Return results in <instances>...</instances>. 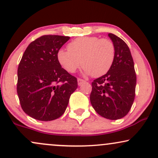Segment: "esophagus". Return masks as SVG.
Returning a JSON list of instances; mask_svg holds the SVG:
<instances>
[{
    "instance_id": "obj_1",
    "label": "esophagus",
    "mask_w": 158,
    "mask_h": 158,
    "mask_svg": "<svg viewBox=\"0 0 158 158\" xmlns=\"http://www.w3.org/2000/svg\"><path fill=\"white\" fill-rule=\"evenodd\" d=\"M77 81H78V85H81L83 84V83L85 82V81L84 79H80V78H79V79H77Z\"/></svg>"
}]
</instances>
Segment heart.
I'll list each match as a JSON object with an SVG mask.
<instances>
[{
    "mask_svg": "<svg viewBox=\"0 0 158 158\" xmlns=\"http://www.w3.org/2000/svg\"><path fill=\"white\" fill-rule=\"evenodd\" d=\"M67 49H60L57 58L60 65L70 73H75L82 64L85 75L100 77L110 70L115 59V46L107 38L79 37L67 45Z\"/></svg>",
    "mask_w": 158,
    "mask_h": 158,
    "instance_id": "heart-1",
    "label": "heart"
}]
</instances>
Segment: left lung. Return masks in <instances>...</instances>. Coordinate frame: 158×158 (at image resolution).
<instances>
[{
    "label": "left lung",
    "mask_w": 158,
    "mask_h": 158,
    "mask_svg": "<svg viewBox=\"0 0 158 158\" xmlns=\"http://www.w3.org/2000/svg\"><path fill=\"white\" fill-rule=\"evenodd\" d=\"M108 36L115 48L110 70L91 83L90 101L100 115L117 120L129 112L135 98L136 75L130 48L123 40L113 34Z\"/></svg>",
    "instance_id": "left-lung-1"
}]
</instances>
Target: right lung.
Segmentation results:
<instances>
[{
  "label": "right lung",
  "mask_w": 158,
  "mask_h": 158,
  "mask_svg": "<svg viewBox=\"0 0 158 158\" xmlns=\"http://www.w3.org/2000/svg\"><path fill=\"white\" fill-rule=\"evenodd\" d=\"M70 37L44 35L29 44L18 67L17 94L22 109L39 121L64 114L77 79L58 63L57 54Z\"/></svg>",
  "instance_id": "1"
}]
</instances>
